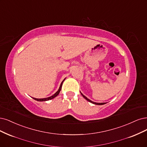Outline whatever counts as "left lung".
Listing matches in <instances>:
<instances>
[{
  "label": "left lung",
  "instance_id": "8db88e82",
  "mask_svg": "<svg viewBox=\"0 0 147 147\" xmlns=\"http://www.w3.org/2000/svg\"><path fill=\"white\" fill-rule=\"evenodd\" d=\"M80 93H81V94L82 95V96L86 100H88V102H90V103H93V104H94V105H105V104H106V103H96V102H92V101H91L90 100H89V98H88L86 97V96H84L82 92H80Z\"/></svg>",
  "mask_w": 147,
  "mask_h": 147
}]
</instances>
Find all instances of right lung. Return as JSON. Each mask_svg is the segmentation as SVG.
Returning <instances> with one entry per match:
<instances>
[{"label": "right lung", "instance_id": "add662e5", "mask_svg": "<svg viewBox=\"0 0 147 147\" xmlns=\"http://www.w3.org/2000/svg\"><path fill=\"white\" fill-rule=\"evenodd\" d=\"M65 80V79L63 81V82H61V83L60 84V86L57 92L56 93H55L53 95L50 96V97H47V98H33L34 100H37L38 101V102H44V101H47V100H52L53 98H54L55 97H56L59 94V92L61 91V88H62V85H63V83L64 82V81Z\"/></svg>", "mask_w": 147, "mask_h": 147}]
</instances>
